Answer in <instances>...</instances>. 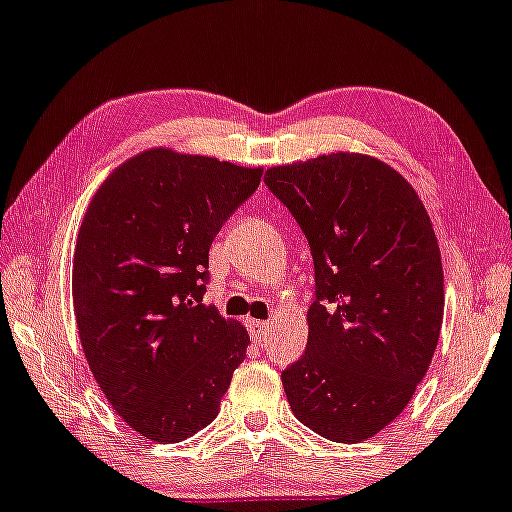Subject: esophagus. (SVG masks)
<instances>
[{
    "instance_id": "esophagus-1",
    "label": "esophagus",
    "mask_w": 512,
    "mask_h": 512,
    "mask_svg": "<svg viewBox=\"0 0 512 512\" xmlns=\"http://www.w3.org/2000/svg\"><path fill=\"white\" fill-rule=\"evenodd\" d=\"M245 326H248V331H250L252 340H255V342H262L264 338H267V333H269V321L245 319Z\"/></svg>"
}]
</instances>
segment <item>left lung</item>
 I'll return each mask as SVG.
<instances>
[{"label": "left lung", "mask_w": 512, "mask_h": 512, "mask_svg": "<svg viewBox=\"0 0 512 512\" xmlns=\"http://www.w3.org/2000/svg\"><path fill=\"white\" fill-rule=\"evenodd\" d=\"M264 181L314 257L307 352L281 375L288 404L316 435L364 442L406 409L435 357L444 271L430 215L366 153L276 165Z\"/></svg>", "instance_id": "obj_1"}]
</instances>
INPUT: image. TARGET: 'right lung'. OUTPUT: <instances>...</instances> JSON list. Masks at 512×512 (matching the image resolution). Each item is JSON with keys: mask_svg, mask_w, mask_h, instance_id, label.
Segmentation results:
<instances>
[{"mask_svg": "<svg viewBox=\"0 0 512 512\" xmlns=\"http://www.w3.org/2000/svg\"><path fill=\"white\" fill-rule=\"evenodd\" d=\"M262 179L208 155L148 148L96 189L77 231L82 352L129 428L174 444L217 418L250 335L205 304L208 252Z\"/></svg>", "mask_w": 512, "mask_h": 512, "instance_id": "obj_1", "label": "right lung"}]
</instances>
